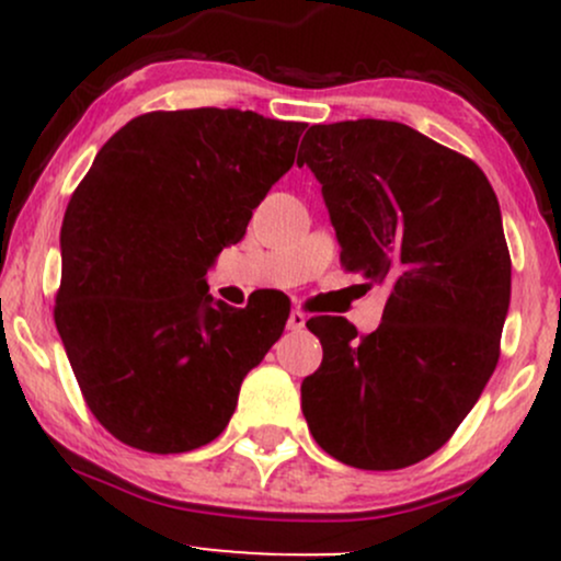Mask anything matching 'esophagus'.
<instances>
[{
	"label": "esophagus",
	"instance_id": "obj_1",
	"mask_svg": "<svg viewBox=\"0 0 561 561\" xmlns=\"http://www.w3.org/2000/svg\"><path fill=\"white\" fill-rule=\"evenodd\" d=\"M306 321H308V317L302 311H289V319H287V330H293V332H300V330H306Z\"/></svg>",
	"mask_w": 561,
	"mask_h": 561
}]
</instances>
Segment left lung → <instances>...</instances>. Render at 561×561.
Segmentation results:
<instances>
[{
    "instance_id": "1",
    "label": "left lung",
    "mask_w": 561,
    "mask_h": 561,
    "mask_svg": "<svg viewBox=\"0 0 561 561\" xmlns=\"http://www.w3.org/2000/svg\"><path fill=\"white\" fill-rule=\"evenodd\" d=\"M298 165L321 184L343 266L390 287L366 337L343 317L308 321L324 358L300 385L302 416L343 465H416L499 364L512 298L499 199L472 160L396 121L311 126Z\"/></svg>"
}]
</instances>
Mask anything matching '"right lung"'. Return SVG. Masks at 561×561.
<instances>
[{"mask_svg":"<svg viewBox=\"0 0 561 561\" xmlns=\"http://www.w3.org/2000/svg\"><path fill=\"white\" fill-rule=\"evenodd\" d=\"M302 131L234 107L147 113L105 141L70 197L55 324L89 409L126 446L214 440L279 340L289 308H231L205 274L293 169Z\"/></svg>","mask_w":561,"mask_h":561,"instance_id":"right-lung-1","label":"right lung"}]
</instances>
